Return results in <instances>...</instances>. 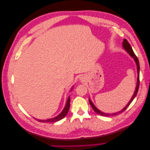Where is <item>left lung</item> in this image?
Wrapping results in <instances>:
<instances>
[{
    "mask_svg": "<svg viewBox=\"0 0 150 150\" xmlns=\"http://www.w3.org/2000/svg\"><path fill=\"white\" fill-rule=\"evenodd\" d=\"M122 47H123V48L126 50V51L128 52V53L129 54V55L132 57L134 60L136 62V64H137V72H138V78H137V86H136V89H135V91L134 93V94L133 95L132 98H131V99H130V101H129V103L127 104V105L122 109V110H121L120 111L117 112H115V113H112V114H108V113H104L103 112H101L100 110H99L94 105V104L93 103V102L91 101V99H89V104L91 106L93 110L96 112V113H98V115H100L101 116H116V115H118L120 114V113H121L123 112L125 110H126V108H128L129 106V104H131V103L133 101V99H134V98L136 97V96H137V93L138 91V89H139V69H140V67H139V61H138V57H137V56L135 55V54L134 53L133 49H132V47H131L130 44H129V42H128V40H127L126 39H124L123 42H122Z\"/></svg>",
    "mask_w": 150,
    "mask_h": 150,
    "instance_id": "obj_1",
    "label": "left lung"
}]
</instances>
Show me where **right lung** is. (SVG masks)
<instances>
[{
    "label": "right lung",
    "mask_w": 150,
    "mask_h": 150,
    "mask_svg": "<svg viewBox=\"0 0 150 150\" xmlns=\"http://www.w3.org/2000/svg\"><path fill=\"white\" fill-rule=\"evenodd\" d=\"M71 89H72V88H71ZM69 107H70V96H69V98H68V99H67V102H66V106L64 108V110H62V111L58 116H57L55 117H53V118L48 119V120H37V119H36V120H38L40 122H56L57 121H59V120L64 118V117L66 116V115L67 114V112H68V111H69Z\"/></svg>",
    "instance_id": "obj_1"
}]
</instances>
